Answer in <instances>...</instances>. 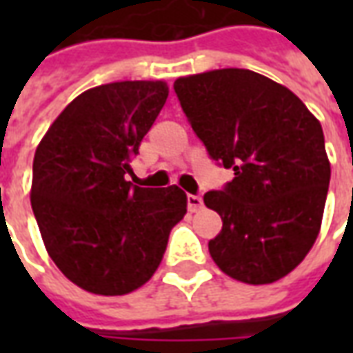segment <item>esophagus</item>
I'll list each match as a JSON object with an SVG mask.
<instances>
[{
    "label": "esophagus",
    "mask_w": 353,
    "mask_h": 353,
    "mask_svg": "<svg viewBox=\"0 0 353 353\" xmlns=\"http://www.w3.org/2000/svg\"><path fill=\"white\" fill-rule=\"evenodd\" d=\"M187 208H189V212H199L202 210V199H200L199 194H187Z\"/></svg>",
    "instance_id": "obj_1"
}]
</instances>
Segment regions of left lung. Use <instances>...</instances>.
<instances>
[{
	"label": "left lung",
	"mask_w": 353,
	"mask_h": 353,
	"mask_svg": "<svg viewBox=\"0 0 353 353\" xmlns=\"http://www.w3.org/2000/svg\"><path fill=\"white\" fill-rule=\"evenodd\" d=\"M174 88L210 157L234 170L223 191L204 194L223 219L212 259L252 285L288 276L323 219L331 164L319 121L288 87L250 70L187 75Z\"/></svg>",
	"instance_id": "8db88e82"
}]
</instances>
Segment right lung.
<instances>
[{
	"label": "right lung",
	"instance_id": "right-lung-1",
	"mask_svg": "<svg viewBox=\"0 0 353 353\" xmlns=\"http://www.w3.org/2000/svg\"><path fill=\"white\" fill-rule=\"evenodd\" d=\"M166 98L164 81L88 88L35 149L30 200L43 244L88 293L126 295L151 280L170 230L187 214L177 185L145 189L124 177Z\"/></svg>",
	"mask_w": 353,
	"mask_h": 353
}]
</instances>
